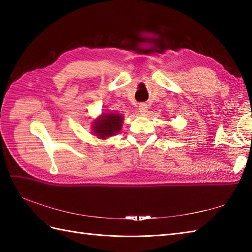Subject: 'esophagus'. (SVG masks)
I'll return each instance as SVG.
<instances>
[{"instance_id":"esophagus-1","label":"esophagus","mask_w":252,"mask_h":252,"mask_svg":"<svg viewBox=\"0 0 252 252\" xmlns=\"http://www.w3.org/2000/svg\"><path fill=\"white\" fill-rule=\"evenodd\" d=\"M138 109H140L142 114H145V112H147L148 105L145 104V103H142V104H140V106H138Z\"/></svg>"}]
</instances>
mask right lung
I'll return each mask as SVG.
<instances>
[{
  "label": "right lung",
  "mask_w": 252,
  "mask_h": 252,
  "mask_svg": "<svg viewBox=\"0 0 252 252\" xmlns=\"http://www.w3.org/2000/svg\"><path fill=\"white\" fill-rule=\"evenodd\" d=\"M122 116L118 114H106L93 123V133L100 138H106L116 134L121 129Z\"/></svg>",
  "instance_id": "right-lung-1"
}]
</instances>
